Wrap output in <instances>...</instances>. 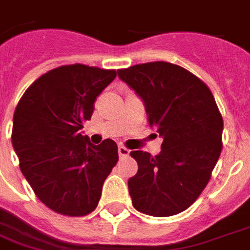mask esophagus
<instances>
[{"label":"esophagus","instance_id":"34e87169","mask_svg":"<svg viewBox=\"0 0 250 250\" xmlns=\"http://www.w3.org/2000/svg\"><path fill=\"white\" fill-rule=\"evenodd\" d=\"M118 153H119V156L121 157H127L129 156V149H127L125 146H123V145H119V146H118Z\"/></svg>","mask_w":250,"mask_h":250}]
</instances>
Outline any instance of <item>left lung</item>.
<instances>
[{
	"label": "left lung",
	"mask_w": 250,
	"mask_h": 250,
	"mask_svg": "<svg viewBox=\"0 0 250 250\" xmlns=\"http://www.w3.org/2000/svg\"><path fill=\"white\" fill-rule=\"evenodd\" d=\"M144 101L161 153L133 150L139 170L128 179L133 208L152 217L184 211L208 186L222 152L223 119L209 86L186 68L149 62L118 70Z\"/></svg>",
	"instance_id": "8db88e82"
}]
</instances>
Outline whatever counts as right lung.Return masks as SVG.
I'll return each mask as SVG.
<instances>
[{
  "instance_id": "1",
  "label": "right lung",
  "mask_w": 250,
  "mask_h": 250,
  "mask_svg": "<svg viewBox=\"0 0 250 250\" xmlns=\"http://www.w3.org/2000/svg\"><path fill=\"white\" fill-rule=\"evenodd\" d=\"M115 76V70L61 66L35 80L18 102L11 141L19 167L39 200L56 213H92L117 165L115 141L93 145L80 131Z\"/></svg>"
}]
</instances>
